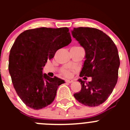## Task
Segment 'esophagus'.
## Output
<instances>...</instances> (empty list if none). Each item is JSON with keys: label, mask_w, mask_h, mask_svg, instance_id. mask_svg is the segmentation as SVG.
<instances>
[{"label": "esophagus", "mask_w": 130, "mask_h": 130, "mask_svg": "<svg viewBox=\"0 0 130 130\" xmlns=\"http://www.w3.org/2000/svg\"><path fill=\"white\" fill-rule=\"evenodd\" d=\"M73 82V80H65V82H67V83H72V82Z\"/></svg>", "instance_id": "esophagus-1"}]
</instances>
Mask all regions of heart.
<instances>
[{"instance_id": "1", "label": "heart", "mask_w": 130, "mask_h": 130, "mask_svg": "<svg viewBox=\"0 0 130 130\" xmlns=\"http://www.w3.org/2000/svg\"><path fill=\"white\" fill-rule=\"evenodd\" d=\"M60 72H61V74H63V75L66 76V77H70L72 75V70L70 69H69V68L64 67L61 69V71Z\"/></svg>"}]
</instances>
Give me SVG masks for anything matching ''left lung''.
Segmentation results:
<instances>
[{
    "label": "left lung",
    "instance_id": "left-lung-1",
    "mask_svg": "<svg viewBox=\"0 0 130 130\" xmlns=\"http://www.w3.org/2000/svg\"><path fill=\"white\" fill-rule=\"evenodd\" d=\"M72 35L86 51L80 77H92L86 84L78 80L81 90L73 96L84 105L98 106L107 100L117 83L120 64L117 47L111 38L96 28H73Z\"/></svg>",
    "mask_w": 130,
    "mask_h": 130
}]
</instances>
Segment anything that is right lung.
<instances>
[{
	"label": "right lung",
	"instance_id": "right-lung-1",
	"mask_svg": "<svg viewBox=\"0 0 130 130\" xmlns=\"http://www.w3.org/2000/svg\"><path fill=\"white\" fill-rule=\"evenodd\" d=\"M72 41L68 27H40L24 31L10 51L9 71L17 94L30 108L40 109L53 103L58 86L65 83L42 70L58 50Z\"/></svg>",
	"mask_w": 130,
	"mask_h": 130
}]
</instances>
